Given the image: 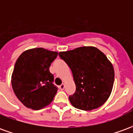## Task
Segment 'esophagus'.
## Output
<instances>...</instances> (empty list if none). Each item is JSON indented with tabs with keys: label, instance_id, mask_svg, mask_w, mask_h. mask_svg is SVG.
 Wrapping results in <instances>:
<instances>
[{
	"label": "esophagus",
	"instance_id": "34e87169",
	"mask_svg": "<svg viewBox=\"0 0 133 133\" xmlns=\"http://www.w3.org/2000/svg\"><path fill=\"white\" fill-rule=\"evenodd\" d=\"M64 88H65V84H61V85H60V89L61 90H63Z\"/></svg>",
	"mask_w": 133,
	"mask_h": 133
}]
</instances>
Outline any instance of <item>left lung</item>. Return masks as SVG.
<instances>
[{"label": "left lung", "mask_w": 133, "mask_h": 133, "mask_svg": "<svg viewBox=\"0 0 133 133\" xmlns=\"http://www.w3.org/2000/svg\"><path fill=\"white\" fill-rule=\"evenodd\" d=\"M70 67L76 86L70 102L76 108L92 110L103 105L111 94L115 72L111 62L93 46L59 52Z\"/></svg>", "instance_id": "8db88e82"}]
</instances>
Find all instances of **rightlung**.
<instances>
[{"instance_id":"right-lung-1","label":"right lung","mask_w":133,"mask_h":133,"mask_svg":"<svg viewBox=\"0 0 133 133\" xmlns=\"http://www.w3.org/2000/svg\"><path fill=\"white\" fill-rule=\"evenodd\" d=\"M58 52L43 48L25 50L15 64L11 76L13 92L23 105L40 110L52 102L58 90L52 82L50 64Z\"/></svg>"}]
</instances>
